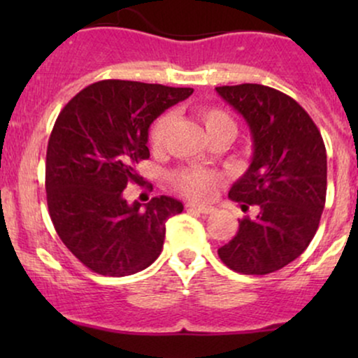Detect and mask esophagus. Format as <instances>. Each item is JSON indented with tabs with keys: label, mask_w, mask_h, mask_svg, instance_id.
I'll return each mask as SVG.
<instances>
[{
	"label": "esophagus",
	"mask_w": 358,
	"mask_h": 358,
	"mask_svg": "<svg viewBox=\"0 0 358 358\" xmlns=\"http://www.w3.org/2000/svg\"><path fill=\"white\" fill-rule=\"evenodd\" d=\"M187 208L188 210H196L200 213H212L213 212V207H210V205H202V203H188Z\"/></svg>",
	"instance_id": "34e87169"
}]
</instances>
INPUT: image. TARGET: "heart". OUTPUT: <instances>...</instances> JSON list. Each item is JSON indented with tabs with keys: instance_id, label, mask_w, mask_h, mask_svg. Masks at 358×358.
I'll return each instance as SVG.
<instances>
[{
	"instance_id": "1",
	"label": "heart",
	"mask_w": 358,
	"mask_h": 358,
	"mask_svg": "<svg viewBox=\"0 0 358 358\" xmlns=\"http://www.w3.org/2000/svg\"><path fill=\"white\" fill-rule=\"evenodd\" d=\"M199 116L202 119L205 129L212 139L219 136H231L236 134V122L231 114L217 106H202L199 109ZM173 126V113L159 114L150 127V146L155 151H162L166 146L168 134ZM176 190L192 199H207L212 195L213 187L217 183V173L203 168H185L178 171L173 178Z\"/></svg>"
}]
</instances>
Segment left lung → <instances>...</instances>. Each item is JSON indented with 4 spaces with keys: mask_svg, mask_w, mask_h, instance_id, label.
I'll return each mask as SVG.
<instances>
[{
    "mask_svg": "<svg viewBox=\"0 0 358 358\" xmlns=\"http://www.w3.org/2000/svg\"><path fill=\"white\" fill-rule=\"evenodd\" d=\"M217 92L248 121L254 141L249 170L229 196L259 207L256 219L219 249L227 268L269 274L305 252L318 231L327 200V150L318 127L285 92L261 84L222 85Z\"/></svg>",
    "mask_w": 358,
    "mask_h": 358,
    "instance_id": "left-lung-1",
    "label": "left lung"
}]
</instances>
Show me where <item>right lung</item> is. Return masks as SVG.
Returning a JSON list of instances; mask_svg holds the SVG:
<instances>
[{
	"label": "right lung",
	"mask_w": 358,
	"mask_h": 358,
	"mask_svg": "<svg viewBox=\"0 0 358 358\" xmlns=\"http://www.w3.org/2000/svg\"><path fill=\"white\" fill-rule=\"evenodd\" d=\"M190 87L99 80L65 104L47 146L45 190L57 234L85 268L129 276L162 254L166 220L183 210L171 196L141 208L124 199L150 158L148 129L163 110L192 96Z\"/></svg>",
	"instance_id": "add662e5"
}]
</instances>
